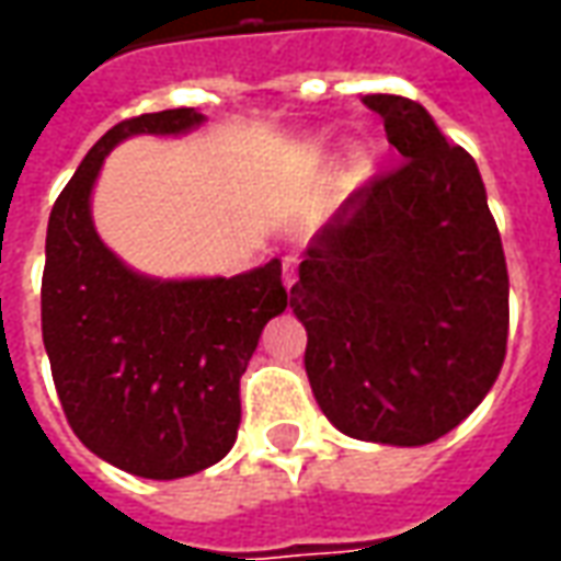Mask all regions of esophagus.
<instances>
[{
  "label": "esophagus",
  "instance_id": "obj_1",
  "mask_svg": "<svg viewBox=\"0 0 561 561\" xmlns=\"http://www.w3.org/2000/svg\"><path fill=\"white\" fill-rule=\"evenodd\" d=\"M282 285H285L288 291L297 285V257L288 255L285 261H282Z\"/></svg>",
  "mask_w": 561,
  "mask_h": 561
}]
</instances>
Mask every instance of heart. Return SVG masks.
<instances>
[{"label":"heart","instance_id":"b5f03b06","mask_svg":"<svg viewBox=\"0 0 561 561\" xmlns=\"http://www.w3.org/2000/svg\"><path fill=\"white\" fill-rule=\"evenodd\" d=\"M373 168H376V159L366 147H354L348 156H345V164H342V183L345 185H360L373 176Z\"/></svg>","mask_w":561,"mask_h":561}]
</instances>
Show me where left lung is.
I'll return each instance as SVG.
<instances>
[{"label": "left lung", "instance_id": "8db88e82", "mask_svg": "<svg viewBox=\"0 0 561 561\" xmlns=\"http://www.w3.org/2000/svg\"><path fill=\"white\" fill-rule=\"evenodd\" d=\"M405 159L312 237L291 288L306 376L340 433L417 447L466 421L499 378L507 267L481 171L412 99L364 95Z\"/></svg>", "mask_w": 561, "mask_h": 561}]
</instances>
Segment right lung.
<instances>
[{
  "instance_id": "obj_1",
  "label": "right lung",
  "mask_w": 561,
  "mask_h": 561,
  "mask_svg": "<svg viewBox=\"0 0 561 561\" xmlns=\"http://www.w3.org/2000/svg\"><path fill=\"white\" fill-rule=\"evenodd\" d=\"M195 107L126 119L80 161L47 221L42 333L71 430L116 469L173 481L237 442L240 376L261 330L291 304L282 261L240 276L156 279L116 257L92 221L104 156L135 135L176 138Z\"/></svg>"
}]
</instances>
